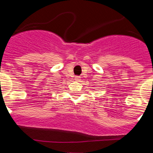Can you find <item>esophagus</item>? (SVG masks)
Returning <instances> with one entry per match:
<instances>
[{
    "label": "esophagus",
    "mask_w": 153,
    "mask_h": 153,
    "mask_svg": "<svg viewBox=\"0 0 153 153\" xmlns=\"http://www.w3.org/2000/svg\"><path fill=\"white\" fill-rule=\"evenodd\" d=\"M75 79L76 80H79V79H80V77H79V76H75Z\"/></svg>",
    "instance_id": "1"
}]
</instances>
